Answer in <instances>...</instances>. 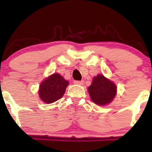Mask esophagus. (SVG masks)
I'll return each instance as SVG.
<instances>
[{
  "mask_svg": "<svg viewBox=\"0 0 152 152\" xmlns=\"http://www.w3.org/2000/svg\"><path fill=\"white\" fill-rule=\"evenodd\" d=\"M75 84H77V85H82L84 84V81L83 80H75L74 81Z\"/></svg>",
  "mask_w": 152,
  "mask_h": 152,
  "instance_id": "obj_1",
  "label": "esophagus"
}]
</instances>
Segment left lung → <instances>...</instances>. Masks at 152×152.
I'll return each instance as SVG.
<instances>
[{"label":"left lung","mask_w":152,"mask_h":152,"mask_svg":"<svg viewBox=\"0 0 152 152\" xmlns=\"http://www.w3.org/2000/svg\"><path fill=\"white\" fill-rule=\"evenodd\" d=\"M88 90L92 101L99 106L111 103L116 94V84L102 75L94 77Z\"/></svg>","instance_id":"1"}]
</instances>
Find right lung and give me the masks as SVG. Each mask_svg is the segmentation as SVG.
<instances>
[{
	"label": "right lung",
	"instance_id": "add662e5",
	"mask_svg": "<svg viewBox=\"0 0 152 152\" xmlns=\"http://www.w3.org/2000/svg\"><path fill=\"white\" fill-rule=\"evenodd\" d=\"M68 81L56 73L47 77L40 84L39 95L45 103H52L61 99L64 95Z\"/></svg>",
	"mask_w": 152,
	"mask_h": 152
}]
</instances>
